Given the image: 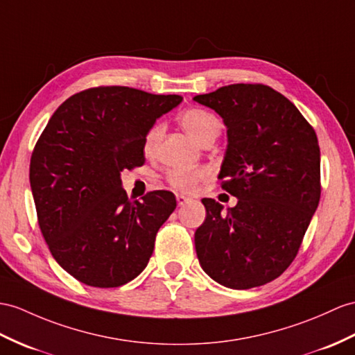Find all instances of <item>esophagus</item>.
Returning a JSON list of instances; mask_svg holds the SVG:
<instances>
[{
	"label": "esophagus",
	"mask_w": 355,
	"mask_h": 355,
	"mask_svg": "<svg viewBox=\"0 0 355 355\" xmlns=\"http://www.w3.org/2000/svg\"><path fill=\"white\" fill-rule=\"evenodd\" d=\"M176 200H178V205H179V206H184V205H187V203L191 202V198H189V197H185V196H178V197H176Z\"/></svg>",
	"instance_id": "1"
}]
</instances>
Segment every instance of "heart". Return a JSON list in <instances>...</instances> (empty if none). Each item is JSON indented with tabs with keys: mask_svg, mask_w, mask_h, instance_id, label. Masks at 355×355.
I'll use <instances>...</instances> for the list:
<instances>
[{
	"mask_svg": "<svg viewBox=\"0 0 355 355\" xmlns=\"http://www.w3.org/2000/svg\"><path fill=\"white\" fill-rule=\"evenodd\" d=\"M179 123L184 126L188 134H191L197 141L202 144L215 140L221 132V122L215 117L212 112L202 108H191L180 112ZM164 126L161 123L153 125L148 135L144 138V152L152 153L157 148L159 138L162 135ZM209 176V170L206 167L196 168H173L167 173V182L171 188H175L179 193L191 194L194 193L200 182Z\"/></svg>",
	"mask_w": 355,
	"mask_h": 355,
	"instance_id": "b5f03b06",
	"label": "heart"
}]
</instances>
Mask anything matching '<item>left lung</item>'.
Instances as JSON below:
<instances>
[{
  "mask_svg": "<svg viewBox=\"0 0 355 355\" xmlns=\"http://www.w3.org/2000/svg\"><path fill=\"white\" fill-rule=\"evenodd\" d=\"M194 101L227 128L218 179L238 198L223 211L203 198L206 218L194 243L203 271L223 286L250 289L277 279L295 259L321 197L315 129L282 93L230 84Z\"/></svg>",
  "mask_w": 355,
  "mask_h": 355,
  "instance_id": "obj_1",
  "label": "left lung"
}]
</instances>
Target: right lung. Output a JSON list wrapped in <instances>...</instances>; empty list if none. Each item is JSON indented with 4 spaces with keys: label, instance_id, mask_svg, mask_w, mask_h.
Returning <instances> with one entry per match:
<instances>
[{
    "label": "right lung",
    "instance_id": "1",
    "mask_svg": "<svg viewBox=\"0 0 355 355\" xmlns=\"http://www.w3.org/2000/svg\"><path fill=\"white\" fill-rule=\"evenodd\" d=\"M180 102L93 87L66 99L43 129L30 161L39 226L57 263L81 283L117 288L148 266L176 198L161 189L131 202L120 171L143 166L149 129Z\"/></svg>",
    "mask_w": 355,
    "mask_h": 355
}]
</instances>
